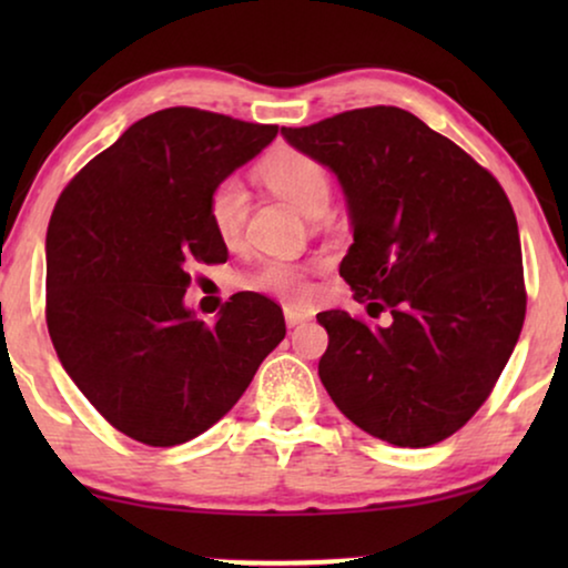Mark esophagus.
I'll return each mask as SVG.
<instances>
[{
  "instance_id": "34e87169",
  "label": "esophagus",
  "mask_w": 568,
  "mask_h": 568,
  "mask_svg": "<svg viewBox=\"0 0 568 568\" xmlns=\"http://www.w3.org/2000/svg\"><path fill=\"white\" fill-rule=\"evenodd\" d=\"M284 317H286V325H290V328H294V325L307 323L313 315L305 313V310H300V307H284Z\"/></svg>"
}]
</instances>
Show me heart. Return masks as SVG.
<instances>
[{
    "label": "heart",
    "mask_w": 568,
    "mask_h": 568,
    "mask_svg": "<svg viewBox=\"0 0 568 568\" xmlns=\"http://www.w3.org/2000/svg\"><path fill=\"white\" fill-rule=\"evenodd\" d=\"M263 181L268 183L271 191L290 201L300 209L302 214L315 212V209H325L331 199V178L315 158L305 152L282 150L274 158L266 160L261 170ZM247 216V191L240 178L230 175L220 181L209 193V220L216 235L224 243H235L243 232ZM247 286L258 292L284 294V297H305L307 282L305 274L286 261H266L247 276Z\"/></svg>",
    "instance_id": "1"
}]
</instances>
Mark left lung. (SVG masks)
<instances>
[{
  "label": "left lung",
  "instance_id": "left-lung-1",
  "mask_svg": "<svg viewBox=\"0 0 568 568\" xmlns=\"http://www.w3.org/2000/svg\"><path fill=\"white\" fill-rule=\"evenodd\" d=\"M344 191L354 243L341 276L390 323L317 315V375L341 414L395 447L455 434L491 393L525 323L519 230L496 178L414 113L356 108L282 129Z\"/></svg>",
  "mask_w": 568,
  "mask_h": 568
}]
</instances>
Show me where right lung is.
<instances>
[{"label": "right lung", "mask_w": 568, "mask_h": 568, "mask_svg": "<svg viewBox=\"0 0 568 568\" xmlns=\"http://www.w3.org/2000/svg\"><path fill=\"white\" fill-rule=\"evenodd\" d=\"M278 126L165 108L67 185L45 232V323L84 398L126 437L183 445L240 400L282 344V307L240 292L212 325L185 307V263H224L209 193Z\"/></svg>", "instance_id": "right-lung-1"}]
</instances>
